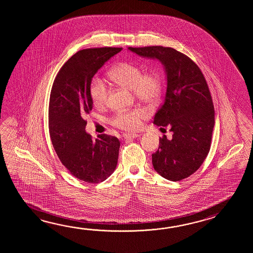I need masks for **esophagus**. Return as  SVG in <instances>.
Wrapping results in <instances>:
<instances>
[{"label": "esophagus", "instance_id": "esophagus-1", "mask_svg": "<svg viewBox=\"0 0 253 253\" xmlns=\"http://www.w3.org/2000/svg\"><path fill=\"white\" fill-rule=\"evenodd\" d=\"M138 136H140V134H135V133H130V134L128 133V134H124L125 139H134V138H136Z\"/></svg>", "mask_w": 253, "mask_h": 253}]
</instances>
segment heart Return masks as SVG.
<instances>
[{
    "label": "heart",
    "instance_id": "obj_1",
    "mask_svg": "<svg viewBox=\"0 0 253 253\" xmlns=\"http://www.w3.org/2000/svg\"><path fill=\"white\" fill-rule=\"evenodd\" d=\"M108 77L116 85L133 90L134 96L142 102L155 105L159 101L163 90L162 77L156 71L144 74V70L137 65L121 62L114 66ZM90 97L94 106L103 107L108 101V90L102 81L93 80L90 86ZM147 117L145 109L121 111L112 119V124L119 128H136L142 119Z\"/></svg>",
    "mask_w": 253,
    "mask_h": 253
}]
</instances>
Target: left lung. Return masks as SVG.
Listing matches in <instances>:
<instances>
[{
  "instance_id": "1",
  "label": "left lung",
  "mask_w": 253,
  "mask_h": 253,
  "mask_svg": "<svg viewBox=\"0 0 253 253\" xmlns=\"http://www.w3.org/2000/svg\"><path fill=\"white\" fill-rule=\"evenodd\" d=\"M142 58L157 59L167 77L165 100L154 124L170 127L152 155L153 167L162 177L177 182L199 169L210 151L214 108L205 77L192 59L176 49L162 46L132 48Z\"/></svg>"
}]
</instances>
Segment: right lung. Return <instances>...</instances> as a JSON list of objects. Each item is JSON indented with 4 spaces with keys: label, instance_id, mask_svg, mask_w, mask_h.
<instances>
[{
    "label": "right lung",
    "instance_id": "right-lung-1",
    "mask_svg": "<svg viewBox=\"0 0 253 253\" xmlns=\"http://www.w3.org/2000/svg\"><path fill=\"white\" fill-rule=\"evenodd\" d=\"M122 48H86L74 54L56 76L48 106L50 139L59 160L72 175L86 183L108 179L118 165L119 140L86 132L85 116L93 108L92 79Z\"/></svg>",
    "mask_w": 253,
    "mask_h": 253
}]
</instances>
